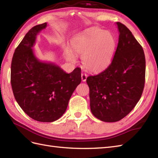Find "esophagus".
Here are the masks:
<instances>
[{
  "mask_svg": "<svg viewBox=\"0 0 158 158\" xmlns=\"http://www.w3.org/2000/svg\"><path fill=\"white\" fill-rule=\"evenodd\" d=\"M87 77H88V75H87L85 73H82L81 74V79H82L83 81H86Z\"/></svg>",
  "mask_w": 158,
  "mask_h": 158,
  "instance_id": "obj_1",
  "label": "esophagus"
}]
</instances>
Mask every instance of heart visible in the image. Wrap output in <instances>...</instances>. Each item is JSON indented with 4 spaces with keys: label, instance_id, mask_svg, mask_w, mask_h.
I'll use <instances>...</instances> for the list:
<instances>
[{
    "label": "heart",
    "instance_id": "heart-1",
    "mask_svg": "<svg viewBox=\"0 0 158 158\" xmlns=\"http://www.w3.org/2000/svg\"><path fill=\"white\" fill-rule=\"evenodd\" d=\"M117 45L116 39L111 32L98 27L88 28L73 39L71 46L77 54L82 56L85 68L94 73L101 72L111 63ZM64 54L71 61L76 57L69 48Z\"/></svg>",
    "mask_w": 158,
    "mask_h": 158
}]
</instances>
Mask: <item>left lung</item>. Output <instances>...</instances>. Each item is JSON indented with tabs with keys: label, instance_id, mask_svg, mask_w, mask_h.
Returning <instances> with one entry per match:
<instances>
[{
	"label": "left lung",
	"instance_id": "1",
	"mask_svg": "<svg viewBox=\"0 0 158 158\" xmlns=\"http://www.w3.org/2000/svg\"><path fill=\"white\" fill-rule=\"evenodd\" d=\"M116 23L119 36L112 62L102 73L86 79L91 111L105 122L119 121L135 108L145 81V57L142 46L125 25Z\"/></svg>",
	"mask_w": 158,
	"mask_h": 158
}]
</instances>
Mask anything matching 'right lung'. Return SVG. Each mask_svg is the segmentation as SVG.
Instances as JSON below:
<instances>
[{"mask_svg":"<svg viewBox=\"0 0 158 158\" xmlns=\"http://www.w3.org/2000/svg\"><path fill=\"white\" fill-rule=\"evenodd\" d=\"M47 23L26 33L13 53L11 83L17 102L32 119L52 122L61 117L73 92L81 81V69L66 73L53 63L39 61L32 48Z\"/></svg>","mask_w":158,"mask_h":158,"instance_id":"right-lung-1","label":"right lung"}]
</instances>
